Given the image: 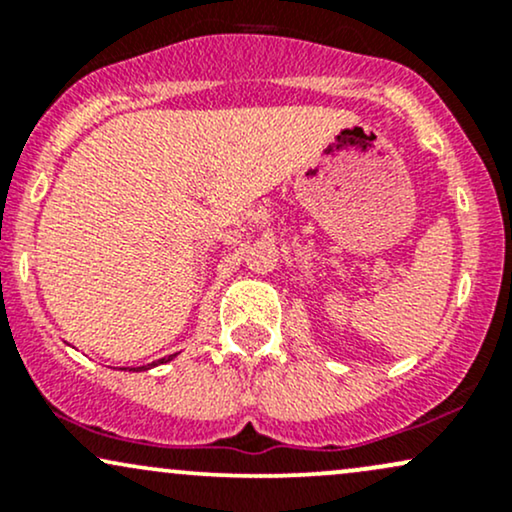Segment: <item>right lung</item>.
Returning a JSON list of instances; mask_svg holds the SVG:
<instances>
[{
  "label": "right lung",
  "mask_w": 512,
  "mask_h": 512,
  "mask_svg": "<svg viewBox=\"0 0 512 512\" xmlns=\"http://www.w3.org/2000/svg\"><path fill=\"white\" fill-rule=\"evenodd\" d=\"M175 356H178V354H173V356H168V358H158V361H154V363H146V366H137V368H122V370H129V373H142V370H151V368L161 366V363H168V361H173Z\"/></svg>",
  "instance_id": "right-lung-1"
}]
</instances>
